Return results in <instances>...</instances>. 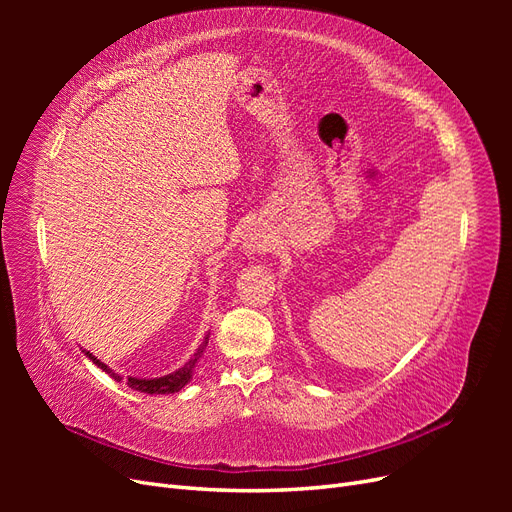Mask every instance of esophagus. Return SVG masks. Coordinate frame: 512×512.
Returning <instances> with one entry per match:
<instances>
[{"mask_svg":"<svg viewBox=\"0 0 512 512\" xmlns=\"http://www.w3.org/2000/svg\"><path fill=\"white\" fill-rule=\"evenodd\" d=\"M245 250H247V254H258L265 250V241H262L260 237H250L245 241Z\"/></svg>","mask_w":512,"mask_h":512,"instance_id":"esophagus-1","label":"esophagus"}]
</instances>
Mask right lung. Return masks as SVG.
<instances>
[{
    "label": "right lung",
    "mask_w": 512,
    "mask_h": 512,
    "mask_svg": "<svg viewBox=\"0 0 512 512\" xmlns=\"http://www.w3.org/2000/svg\"><path fill=\"white\" fill-rule=\"evenodd\" d=\"M207 344H209V335L205 337V342L200 344V348L194 352V356L192 359L185 363L183 367H179L177 371H173V374H168V376H162V378H153V380H143V378H128V386L130 389H134V391H138V393H147V395H168V393H177V391H181L185 384L190 382V378H192V369H194V365H196V361L200 359V354H203V350L207 348ZM91 361H94L98 367H102L106 374H111L115 380H121V376L119 374H113V369H108L104 363H100L94 354H89V352H85Z\"/></svg>",
    "instance_id": "right-lung-1"
}]
</instances>
